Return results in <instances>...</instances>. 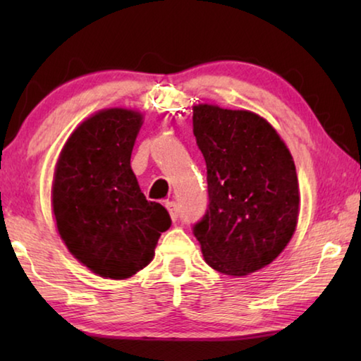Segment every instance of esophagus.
<instances>
[{
	"instance_id": "1",
	"label": "esophagus",
	"mask_w": 361,
	"mask_h": 361,
	"mask_svg": "<svg viewBox=\"0 0 361 361\" xmlns=\"http://www.w3.org/2000/svg\"><path fill=\"white\" fill-rule=\"evenodd\" d=\"M166 207L170 213V216H172L173 221H176V218H178V205H176V202H173V200H167Z\"/></svg>"
}]
</instances>
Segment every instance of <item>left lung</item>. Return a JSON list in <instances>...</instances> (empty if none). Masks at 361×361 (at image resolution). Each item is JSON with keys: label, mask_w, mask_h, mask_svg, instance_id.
I'll use <instances>...</instances> for the list:
<instances>
[{"label": "left lung", "mask_w": 361, "mask_h": 361, "mask_svg": "<svg viewBox=\"0 0 361 361\" xmlns=\"http://www.w3.org/2000/svg\"><path fill=\"white\" fill-rule=\"evenodd\" d=\"M194 137L207 164L209 207L192 226L207 264L226 276L259 271L296 229V167L276 129L245 109L197 105Z\"/></svg>", "instance_id": "left-lung-1"}]
</instances>
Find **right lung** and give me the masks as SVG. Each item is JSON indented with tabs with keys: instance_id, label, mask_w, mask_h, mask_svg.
I'll list each match as a JSON object with an SVG mask.
<instances>
[{
	"instance_id": "obj_1",
	"label": "right lung",
	"mask_w": 361,
	"mask_h": 361,
	"mask_svg": "<svg viewBox=\"0 0 361 361\" xmlns=\"http://www.w3.org/2000/svg\"><path fill=\"white\" fill-rule=\"evenodd\" d=\"M143 116L109 108L71 133L57 161L52 209L59 234L75 258L105 279H129L148 266L166 207L146 200L130 156Z\"/></svg>"
}]
</instances>
